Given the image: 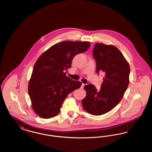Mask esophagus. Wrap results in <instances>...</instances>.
<instances>
[{"label":"esophagus","mask_w":152,"mask_h":152,"mask_svg":"<svg viewBox=\"0 0 152 152\" xmlns=\"http://www.w3.org/2000/svg\"><path fill=\"white\" fill-rule=\"evenodd\" d=\"M84 86H85V84H83V83H82L81 86L80 87V88H81V89H83V88H84Z\"/></svg>","instance_id":"1"}]
</instances>
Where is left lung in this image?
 Masks as SVG:
<instances>
[{"mask_svg": "<svg viewBox=\"0 0 152 152\" xmlns=\"http://www.w3.org/2000/svg\"><path fill=\"white\" fill-rule=\"evenodd\" d=\"M93 55L96 72H103L105 77L99 91L91 84L84 86L87 96L82 105L90 114L99 116L110 111L122 99L129 83L130 67L121 52L113 45L96 43Z\"/></svg>", "mask_w": 152, "mask_h": 152, "instance_id": "8db88e82", "label": "left lung"}]
</instances>
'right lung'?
Masks as SVG:
<instances>
[{
  "mask_svg": "<svg viewBox=\"0 0 152 152\" xmlns=\"http://www.w3.org/2000/svg\"><path fill=\"white\" fill-rule=\"evenodd\" d=\"M89 42L65 41L56 44L39 58L28 84L32 107L37 115L48 118L60 111L65 98L81 86L66 76L76 55L86 52Z\"/></svg>",
  "mask_w": 152,
  "mask_h": 152,
  "instance_id": "right-lung-1",
  "label": "right lung"
}]
</instances>
